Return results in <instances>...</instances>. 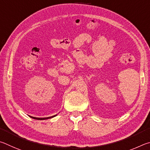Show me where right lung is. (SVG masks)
<instances>
[{"label":"right lung","mask_w":150,"mask_h":150,"mask_svg":"<svg viewBox=\"0 0 150 150\" xmlns=\"http://www.w3.org/2000/svg\"><path fill=\"white\" fill-rule=\"evenodd\" d=\"M54 116H55V115H54ZM54 116L50 117H47V118H36V117H32V118H33L34 119H38V120H45V119H50V118H52V117H54Z\"/></svg>","instance_id":"obj_1"}]
</instances>
